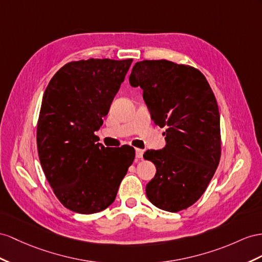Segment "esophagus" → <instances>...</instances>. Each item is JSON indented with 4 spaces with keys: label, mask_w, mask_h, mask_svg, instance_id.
Returning a JSON list of instances; mask_svg holds the SVG:
<instances>
[{
    "label": "esophagus",
    "mask_w": 262,
    "mask_h": 262,
    "mask_svg": "<svg viewBox=\"0 0 262 262\" xmlns=\"http://www.w3.org/2000/svg\"><path fill=\"white\" fill-rule=\"evenodd\" d=\"M143 155H144V150L136 148V157L140 159V158H143Z\"/></svg>",
    "instance_id": "esophagus-1"
}]
</instances>
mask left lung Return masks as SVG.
<instances>
[{
	"mask_svg": "<svg viewBox=\"0 0 262 262\" xmlns=\"http://www.w3.org/2000/svg\"><path fill=\"white\" fill-rule=\"evenodd\" d=\"M129 83L143 89L151 118L166 127L164 148L144 154L156 166L146 195L159 209H187L205 192L219 165L220 116L214 94L199 70L167 59L137 62Z\"/></svg>",
	"mask_w": 262,
	"mask_h": 262,
	"instance_id": "obj_1",
	"label": "left lung"
}]
</instances>
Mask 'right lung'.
Here are the masks:
<instances>
[{
	"label": "right lung",
	"instance_id": "right-lung-1",
	"mask_svg": "<svg viewBox=\"0 0 262 262\" xmlns=\"http://www.w3.org/2000/svg\"><path fill=\"white\" fill-rule=\"evenodd\" d=\"M132 58H90L65 64L44 92L37 120L38 158L57 199L74 212L106 209L135 158L130 146L97 143Z\"/></svg>",
	"mask_w": 262,
	"mask_h": 262
}]
</instances>
